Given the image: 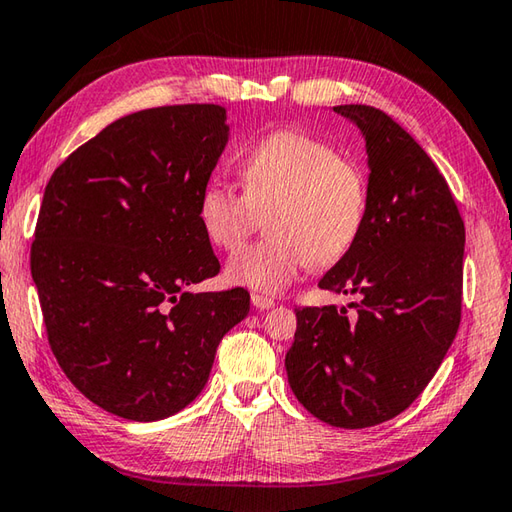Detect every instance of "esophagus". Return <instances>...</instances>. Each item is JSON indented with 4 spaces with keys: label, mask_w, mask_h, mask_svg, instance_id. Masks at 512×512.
<instances>
[{
    "label": "esophagus",
    "mask_w": 512,
    "mask_h": 512,
    "mask_svg": "<svg viewBox=\"0 0 512 512\" xmlns=\"http://www.w3.org/2000/svg\"><path fill=\"white\" fill-rule=\"evenodd\" d=\"M252 305L256 310H269V307H274V298L263 296V294H252Z\"/></svg>",
    "instance_id": "34e87169"
}]
</instances>
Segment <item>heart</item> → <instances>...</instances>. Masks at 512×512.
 <instances>
[{
	"mask_svg": "<svg viewBox=\"0 0 512 512\" xmlns=\"http://www.w3.org/2000/svg\"><path fill=\"white\" fill-rule=\"evenodd\" d=\"M243 191L207 180L196 218L211 245L234 252L265 214L267 238L227 263V281L276 294L307 265L332 267L368 225L370 180L359 160L298 129L260 138L240 158Z\"/></svg>",
	"mask_w": 512,
	"mask_h": 512,
	"instance_id": "heart-1",
	"label": "heart"
}]
</instances>
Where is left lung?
Masks as SVG:
<instances>
[{"label":"left lung","mask_w":512,"mask_h":512,"mask_svg":"<svg viewBox=\"0 0 512 512\" xmlns=\"http://www.w3.org/2000/svg\"><path fill=\"white\" fill-rule=\"evenodd\" d=\"M365 138L368 225L318 287L346 307L296 310L289 388L336 428H370L406 410L446 356L461 321L466 229L446 178L410 133L365 104L334 106Z\"/></svg>","instance_id":"1"}]
</instances>
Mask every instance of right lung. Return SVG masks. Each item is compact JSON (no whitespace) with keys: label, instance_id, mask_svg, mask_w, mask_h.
I'll use <instances>...</instances> for the list:
<instances>
[{"label":"right lung","instance_id":"add662e5","mask_svg":"<svg viewBox=\"0 0 512 512\" xmlns=\"http://www.w3.org/2000/svg\"><path fill=\"white\" fill-rule=\"evenodd\" d=\"M229 140L218 104L144 109L111 122L53 171L31 247L48 343L102 410L158 421L194 401L243 287L187 292L220 272L196 200Z\"/></svg>","mask_w":512,"mask_h":512}]
</instances>
